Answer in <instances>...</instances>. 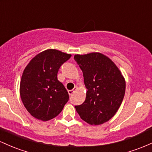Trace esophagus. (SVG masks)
<instances>
[{"label":"esophagus","mask_w":152,"mask_h":152,"mask_svg":"<svg viewBox=\"0 0 152 152\" xmlns=\"http://www.w3.org/2000/svg\"><path fill=\"white\" fill-rule=\"evenodd\" d=\"M78 89V87L77 86H75L74 88V89H72V90H69L68 91V93H69V94L70 96H71V95H73V94L74 93L75 91H76V90Z\"/></svg>","instance_id":"esophagus-1"}]
</instances>
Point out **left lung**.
<instances>
[{"instance_id": "obj_1", "label": "left lung", "mask_w": 152, "mask_h": 152, "mask_svg": "<svg viewBox=\"0 0 152 152\" xmlns=\"http://www.w3.org/2000/svg\"><path fill=\"white\" fill-rule=\"evenodd\" d=\"M74 59L83 72L87 88L85 102L75 106L76 111L91 125L103 124L121 106L126 89L124 78L111 59L101 53L76 54Z\"/></svg>"}]
</instances>
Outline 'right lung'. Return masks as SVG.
I'll list each match as a JSON object with an SVG mask.
<instances>
[{
  "instance_id": "right-lung-1",
  "label": "right lung",
  "mask_w": 152,
  "mask_h": 152,
  "mask_svg": "<svg viewBox=\"0 0 152 152\" xmlns=\"http://www.w3.org/2000/svg\"><path fill=\"white\" fill-rule=\"evenodd\" d=\"M71 55L47 49L34 57L23 72L20 96L27 111L37 119L46 121L61 112L69 94L57 78L61 66Z\"/></svg>"
}]
</instances>
